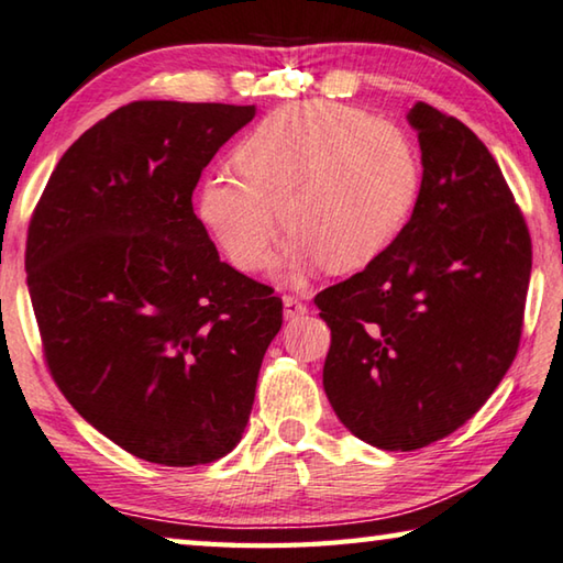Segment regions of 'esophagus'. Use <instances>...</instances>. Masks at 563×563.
I'll return each mask as SVG.
<instances>
[{
  "mask_svg": "<svg viewBox=\"0 0 563 563\" xmlns=\"http://www.w3.org/2000/svg\"><path fill=\"white\" fill-rule=\"evenodd\" d=\"M306 306H302V302L298 300V298H292V296H283V316H285V320H296V318H300V316H306Z\"/></svg>",
  "mask_w": 563,
  "mask_h": 563,
  "instance_id": "1",
  "label": "esophagus"
}]
</instances>
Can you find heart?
<instances>
[{"label": "heart", "mask_w": 563, "mask_h": 563, "mask_svg": "<svg viewBox=\"0 0 563 563\" xmlns=\"http://www.w3.org/2000/svg\"><path fill=\"white\" fill-rule=\"evenodd\" d=\"M235 169L200 185L198 212L233 265L271 263L280 216L292 273L345 275L394 247L421 195V159L404 130L338 102L280 107L247 132ZM282 210L278 211L277 208Z\"/></svg>", "instance_id": "1"}]
</instances>
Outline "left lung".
I'll return each instance as SVG.
<instances>
[{
	"label": "left lung",
	"instance_id": "obj_1",
	"mask_svg": "<svg viewBox=\"0 0 563 563\" xmlns=\"http://www.w3.org/2000/svg\"><path fill=\"white\" fill-rule=\"evenodd\" d=\"M421 195L376 263L316 296L330 328L323 388L341 423L383 451H416L486 404L519 351L531 238L466 124L426 102Z\"/></svg>",
	"mask_w": 563,
	"mask_h": 563
}]
</instances>
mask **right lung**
<instances>
[{
	"label": "right lung",
	"instance_id": "right-lung-1",
	"mask_svg": "<svg viewBox=\"0 0 563 563\" xmlns=\"http://www.w3.org/2000/svg\"><path fill=\"white\" fill-rule=\"evenodd\" d=\"M255 104L145 100L107 114L52 173L26 285L52 378L79 416L163 466L243 439L283 300L220 261L192 190Z\"/></svg>",
	"mask_w": 563,
	"mask_h": 563
}]
</instances>
